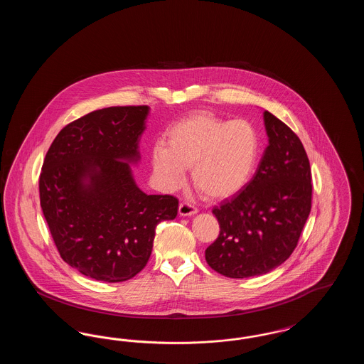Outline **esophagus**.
<instances>
[{
  "mask_svg": "<svg viewBox=\"0 0 364 364\" xmlns=\"http://www.w3.org/2000/svg\"><path fill=\"white\" fill-rule=\"evenodd\" d=\"M198 213V208H195V206H192L190 203H187V202H183V203H180V206H178V214L181 215V217H188V215H193V214H196Z\"/></svg>",
  "mask_w": 364,
  "mask_h": 364,
  "instance_id": "34e87169",
  "label": "esophagus"
}]
</instances>
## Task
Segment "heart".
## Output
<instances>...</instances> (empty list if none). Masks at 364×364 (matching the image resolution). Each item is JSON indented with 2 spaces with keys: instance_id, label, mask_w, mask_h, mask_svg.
I'll list each match as a JSON object with an SVG mask.
<instances>
[{
  "instance_id": "obj_1",
  "label": "heart",
  "mask_w": 364,
  "mask_h": 364,
  "mask_svg": "<svg viewBox=\"0 0 364 364\" xmlns=\"http://www.w3.org/2000/svg\"><path fill=\"white\" fill-rule=\"evenodd\" d=\"M166 136L168 144L158 141L150 156L156 184L166 192L177 190L191 168L208 198L228 199L250 183L259 161V134L247 120L196 112L174 122Z\"/></svg>"
}]
</instances>
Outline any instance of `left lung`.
Masks as SVG:
<instances>
[{"label": "left lung", "mask_w": 364, "mask_h": 364, "mask_svg": "<svg viewBox=\"0 0 364 364\" xmlns=\"http://www.w3.org/2000/svg\"><path fill=\"white\" fill-rule=\"evenodd\" d=\"M263 122L269 144L252 180L213 208L220 235L205 257L225 277L274 270L294 252L311 211V169L300 139L267 110Z\"/></svg>", "instance_id": "obj_1"}]
</instances>
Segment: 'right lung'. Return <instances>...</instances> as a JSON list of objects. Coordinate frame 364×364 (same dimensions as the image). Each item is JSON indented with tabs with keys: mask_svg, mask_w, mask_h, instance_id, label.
<instances>
[{
	"mask_svg": "<svg viewBox=\"0 0 364 364\" xmlns=\"http://www.w3.org/2000/svg\"><path fill=\"white\" fill-rule=\"evenodd\" d=\"M149 106H112L64 127L39 177L41 208L64 262L87 277L122 282L151 255L156 228L174 220L178 200L147 195L131 165Z\"/></svg>",
	"mask_w": 364,
	"mask_h": 364,
	"instance_id": "obj_1",
	"label": "right lung"
}]
</instances>
